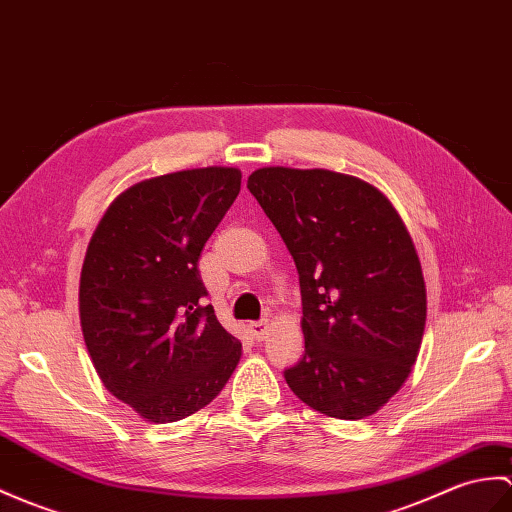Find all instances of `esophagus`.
Returning a JSON list of instances; mask_svg holds the SVG:
<instances>
[{"instance_id": "1", "label": "esophagus", "mask_w": 512, "mask_h": 512, "mask_svg": "<svg viewBox=\"0 0 512 512\" xmlns=\"http://www.w3.org/2000/svg\"><path fill=\"white\" fill-rule=\"evenodd\" d=\"M251 334L255 336L257 342L266 340V336H268V320H257V323H251Z\"/></svg>"}]
</instances>
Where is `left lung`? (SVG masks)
Listing matches in <instances>:
<instances>
[{
    "label": "left lung",
    "instance_id": "left-lung-1",
    "mask_svg": "<svg viewBox=\"0 0 512 512\" xmlns=\"http://www.w3.org/2000/svg\"><path fill=\"white\" fill-rule=\"evenodd\" d=\"M248 189L299 270L305 353L285 382L327 417H371L408 379L425 329L406 224L377 187L331 170L259 168Z\"/></svg>",
    "mask_w": 512,
    "mask_h": 512
}]
</instances>
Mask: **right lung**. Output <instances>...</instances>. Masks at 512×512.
<instances>
[{
	"label": "right lung",
	"mask_w": 512,
	"mask_h": 512,
	"mask_svg": "<svg viewBox=\"0 0 512 512\" xmlns=\"http://www.w3.org/2000/svg\"><path fill=\"white\" fill-rule=\"evenodd\" d=\"M237 168L135 183L95 227L80 272V325L113 397L150 423H174L220 395L242 355L200 279L198 259L240 194Z\"/></svg>",
	"instance_id": "1"
}]
</instances>
